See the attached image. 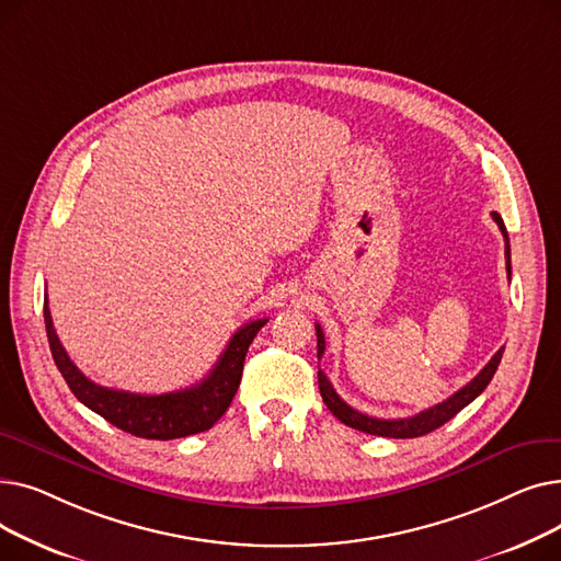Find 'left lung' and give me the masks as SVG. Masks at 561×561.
<instances>
[{"label":"left lung","instance_id":"1","mask_svg":"<svg viewBox=\"0 0 561 561\" xmlns=\"http://www.w3.org/2000/svg\"><path fill=\"white\" fill-rule=\"evenodd\" d=\"M493 220L497 222L500 231H503L505 236V259H507V273L512 275V256H510V236H507V229H505V222L503 218H500V214H491ZM316 336H318V359L325 355V334H322L320 325H316ZM503 352L505 347H500L495 355L491 357V362L468 381V385L463 389H459L455 396H450L448 400L438 402L425 411H421V414L411 416V419H398V421H385V419H373V416H366L362 414V411L352 409L347 402H343L339 398V393L334 391V387L330 385L328 375L318 370V387H320V396H322V402L328 404V409L332 411V414L345 423L347 427H355L359 432H366V434H375V436H389V438H416V436H423V434H430L434 432L436 427H440L444 423H448L453 416H457L459 411L463 407H468L470 402H473L486 387L489 381L493 379L495 370H497V364L500 359H503Z\"/></svg>","mask_w":561,"mask_h":561}]
</instances>
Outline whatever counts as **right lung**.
Masks as SVG:
<instances>
[{"mask_svg": "<svg viewBox=\"0 0 561 561\" xmlns=\"http://www.w3.org/2000/svg\"><path fill=\"white\" fill-rule=\"evenodd\" d=\"M265 322H268V318H259L236 332L229 339L214 370L199 385L161 396H140L100 387L72 364L68 352L56 336L45 298V330L51 357L56 368L61 370L64 379L68 381L75 398L123 432L154 440L182 438L214 427V423L231 404L236 391H239L248 347Z\"/></svg>", "mask_w": 561, "mask_h": 561, "instance_id": "add662e5", "label": "right lung"}]
</instances>
